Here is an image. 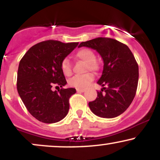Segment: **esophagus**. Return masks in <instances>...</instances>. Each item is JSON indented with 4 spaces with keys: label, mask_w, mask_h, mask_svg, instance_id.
I'll return each mask as SVG.
<instances>
[{
    "label": "esophagus",
    "mask_w": 160,
    "mask_h": 160,
    "mask_svg": "<svg viewBox=\"0 0 160 160\" xmlns=\"http://www.w3.org/2000/svg\"><path fill=\"white\" fill-rule=\"evenodd\" d=\"M77 91H78V92H85V89H77Z\"/></svg>",
    "instance_id": "esophagus-1"
}]
</instances>
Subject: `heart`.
<instances>
[{"label": "heart", "instance_id": "obj_1", "mask_svg": "<svg viewBox=\"0 0 160 160\" xmlns=\"http://www.w3.org/2000/svg\"><path fill=\"white\" fill-rule=\"evenodd\" d=\"M77 58L86 62L85 71H96L99 68L98 63L95 61V54L92 50L89 48H82L79 49L75 54ZM62 72L65 76H70L72 74L71 70V65L69 59L68 58H65L62 60L60 64ZM93 74L92 73H86L82 75H77L70 80L69 84L73 87L77 89H84L89 85V83L92 81Z\"/></svg>", "mask_w": 160, "mask_h": 160}]
</instances>
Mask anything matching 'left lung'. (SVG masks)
<instances>
[{"instance_id":"1","label":"left lung","mask_w":160,"mask_h":160,"mask_svg":"<svg viewBox=\"0 0 160 160\" xmlns=\"http://www.w3.org/2000/svg\"><path fill=\"white\" fill-rule=\"evenodd\" d=\"M81 47L95 49L104 61L98 81L104 87L97 92L95 100L89 102V108L103 118L118 117L129 107L136 94L139 74L134 55L126 44L109 38L82 42L78 46Z\"/></svg>"}]
</instances>
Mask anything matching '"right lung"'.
Segmentation results:
<instances>
[{"label": "right lung", "instance_id": "1", "mask_svg": "<svg viewBox=\"0 0 160 160\" xmlns=\"http://www.w3.org/2000/svg\"><path fill=\"white\" fill-rule=\"evenodd\" d=\"M78 45V43L45 40L31 47L20 60L18 92L29 113L40 122L54 123L68 113L69 98L76 89L62 88L67 81L60 64ZM53 85L61 89L53 92Z\"/></svg>", "mask_w": 160, "mask_h": 160}]
</instances>
